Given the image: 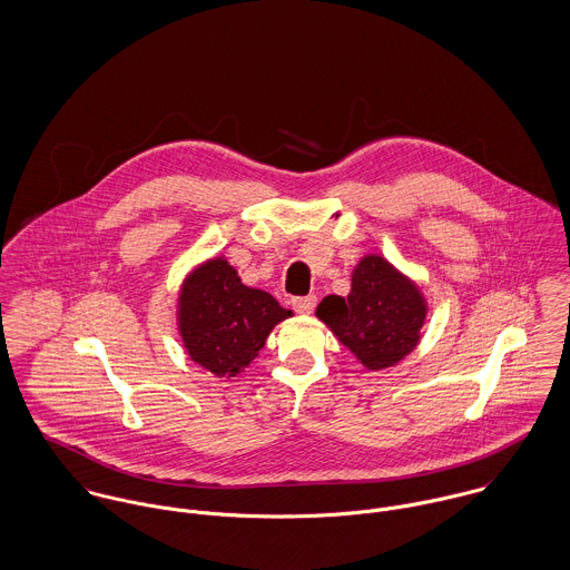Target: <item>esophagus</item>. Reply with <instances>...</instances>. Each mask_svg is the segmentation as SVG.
Returning <instances> with one entry per match:
<instances>
[{"instance_id":"obj_1","label":"esophagus","mask_w":570,"mask_h":570,"mask_svg":"<svg viewBox=\"0 0 570 570\" xmlns=\"http://www.w3.org/2000/svg\"><path fill=\"white\" fill-rule=\"evenodd\" d=\"M293 308L299 313V315H311L315 311L316 297L315 295H308V297H295L293 302Z\"/></svg>"}]
</instances>
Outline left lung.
I'll list each match as a JSON object with an SVG mask.
<instances>
[{
	"mask_svg": "<svg viewBox=\"0 0 570 570\" xmlns=\"http://www.w3.org/2000/svg\"><path fill=\"white\" fill-rule=\"evenodd\" d=\"M315 315L363 367L380 372L397 365L420 345L429 302L386 257L367 254L352 271L347 297H323Z\"/></svg>",
	"mask_w": 570,
	"mask_h": 570,
	"instance_id": "obj_1",
	"label": "left lung"
}]
</instances>
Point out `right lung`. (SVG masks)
Wrapping results in <instances>:
<instances>
[{
    "label": "right lung",
    "mask_w": 570,
    "mask_h": 570,
    "mask_svg": "<svg viewBox=\"0 0 570 570\" xmlns=\"http://www.w3.org/2000/svg\"><path fill=\"white\" fill-rule=\"evenodd\" d=\"M293 316L266 291L243 284L225 255L209 257L184 277L177 330L191 361L216 379L252 365L277 323Z\"/></svg>",
    "instance_id": "obj_1"
}]
</instances>
